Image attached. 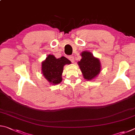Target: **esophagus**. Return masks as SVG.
Instances as JSON below:
<instances>
[{
    "instance_id": "34e87169",
    "label": "esophagus",
    "mask_w": 135,
    "mask_h": 135,
    "mask_svg": "<svg viewBox=\"0 0 135 135\" xmlns=\"http://www.w3.org/2000/svg\"><path fill=\"white\" fill-rule=\"evenodd\" d=\"M68 58H69L70 60L72 62H74V57L73 56H70L68 57Z\"/></svg>"
}]
</instances>
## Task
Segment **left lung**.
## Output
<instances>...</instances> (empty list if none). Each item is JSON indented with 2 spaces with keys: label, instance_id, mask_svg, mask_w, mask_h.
<instances>
[{
  "label": "left lung",
  "instance_id": "obj_1",
  "mask_svg": "<svg viewBox=\"0 0 135 135\" xmlns=\"http://www.w3.org/2000/svg\"><path fill=\"white\" fill-rule=\"evenodd\" d=\"M82 58L78 62L84 78L92 80L99 74L100 71V64L99 59L93 56L89 52L84 51L81 54Z\"/></svg>",
  "mask_w": 135,
  "mask_h": 135
}]
</instances>
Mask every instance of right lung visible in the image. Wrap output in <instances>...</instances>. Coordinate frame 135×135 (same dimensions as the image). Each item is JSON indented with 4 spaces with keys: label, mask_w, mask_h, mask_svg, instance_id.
I'll return each instance as SVG.
<instances>
[{
    "label": "right lung",
    "mask_w": 135,
    "mask_h": 135,
    "mask_svg": "<svg viewBox=\"0 0 135 135\" xmlns=\"http://www.w3.org/2000/svg\"><path fill=\"white\" fill-rule=\"evenodd\" d=\"M71 62L64 56L56 59L53 55H49L42 64L43 76L51 83L56 84L62 81L64 65Z\"/></svg>",
    "instance_id": "1"
}]
</instances>
